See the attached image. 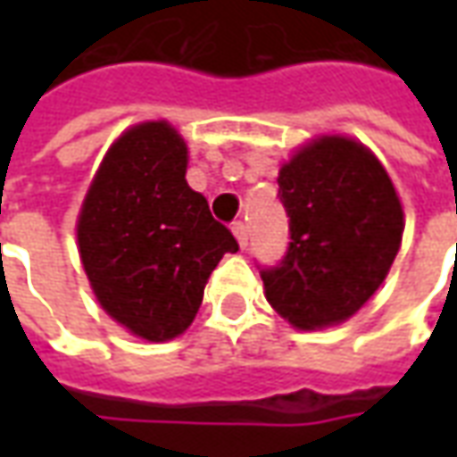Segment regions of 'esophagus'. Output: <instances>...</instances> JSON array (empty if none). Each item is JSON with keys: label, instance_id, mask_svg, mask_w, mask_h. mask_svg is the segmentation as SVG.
I'll return each mask as SVG.
<instances>
[{"label": "esophagus", "instance_id": "obj_1", "mask_svg": "<svg viewBox=\"0 0 457 457\" xmlns=\"http://www.w3.org/2000/svg\"><path fill=\"white\" fill-rule=\"evenodd\" d=\"M232 232H235V237H237L239 247L242 249L247 247V242H249L247 225H245V222H235V225H232Z\"/></svg>", "mask_w": 457, "mask_h": 457}]
</instances>
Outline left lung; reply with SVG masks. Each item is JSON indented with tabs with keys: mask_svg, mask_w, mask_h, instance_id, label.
Here are the masks:
<instances>
[{
	"mask_svg": "<svg viewBox=\"0 0 457 457\" xmlns=\"http://www.w3.org/2000/svg\"><path fill=\"white\" fill-rule=\"evenodd\" d=\"M291 245L262 271L264 296L296 330L340 326L382 287L402 247L403 208L370 146L318 134L278 169Z\"/></svg>",
	"mask_w": 457,
	"mask_h": 457,
	"instance_id": "8db88e82",
	"label": "left lung"
}]
</instances>
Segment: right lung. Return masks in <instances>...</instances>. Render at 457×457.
I'll return each mask as SVG.
<instances>
[{
  "mask_svg": "<svg viewBox=\"0 0 457 457\" xmlns=\"http://www.w3.org/2000/svg\"><path fill=\"white\" fill-rule=\"evenodd\" d=\"M188 144L166 120L131 124L104 151L75 222L97 303L146 343L183 336L237 239L186 180Z\"/></svg>",
  "mask_w": 457,
  "mask_h": 457,
  "instance_id": "right-lung-1",
  "label": "right lung"
}]
</instances>
